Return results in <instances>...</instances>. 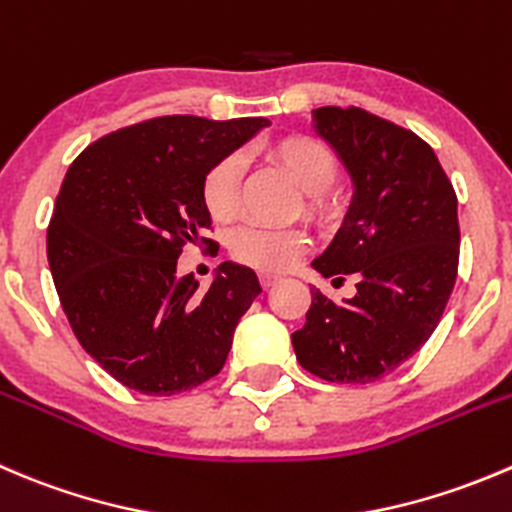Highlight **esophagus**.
I'll return each instance as SVG.
<instances>
[{"label": "esophagus", "mask_w": 512, "mask_h": 512, "mask_svg": "<svg viewBox=\"0 0 512 512\" xmlns=\"http://www.w3.org/2000/svg\"><path fill=\"white\" fill-rule=\"evenodd\" d=\"M277 280H280V277L272 275V272H260V282H262V287H265V290H270V287L275 285Z\"/></svg>", "instance_id": "34e87169"}]
</instances>
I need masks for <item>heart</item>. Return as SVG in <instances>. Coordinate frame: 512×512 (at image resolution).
<instances>
[{
	"label": "heart",
	"instance_id": "b5f03b06",
	"mask_svg": "<svg viewBox=\"0 0 512 512\" xmlns=\"http://www.w3.org/2000/svg\"><path fill=\"white\" fill-rule=\"evenodd\" d=\"M275 157L305 192H310V210H325V190L335 185L340 177V162L335 152L322 145L315 137L292 135L275 145ZM242 177V157L237 152L222 155L210 165L202 177V205L212 220L227 222L237 212V187ZM307 232L300 227H265L247 225L230 232L232 257L262 272H282L295 265L307 250Z\"/></svg>",
	"mask_w": 512,
	"mask_h": 512
}]
</instances>
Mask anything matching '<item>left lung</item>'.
<instances>
[{
    "instance_id": "1",
    "label": "left lung",
    "mask_w": 512,
    "mask_h": 512,
    "mask_svg": "<svg viewBox=\"0 0 512 512\" xmlns=\"http://www.w3.org/2000/svg\"><path fill=\"white\" fill-rule=\"evenodd\" d=\"M315 130L345 162L355 195L312 267L357 275V295L332 302L312 290L292 347L312 375L365 385L410 360L443 317L458 277V197L433 147L395 122L320 107Z\"/></svg>"
}]
</instances>
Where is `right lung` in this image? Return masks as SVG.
<instances>
[{
	"mask_svg": "<svg viewBox=\"0 0 512 512\" xmlns=\"http://www.w3.org/2000/svg\"><path fill=\"white\" fill-rule=\"evenodd\" d=\"M265 117L145 119L92 142L69 167L47 230V260L79 345L145 395L192 390L222 370L262 292L250 267L222 262L210 290L177 275L187 242H210L202 177Z\"/></svg>",
	"mask_w": 512,
	"mask_h": 512,
	"instance_id": "right-lung-1",
	"label": "right lung"
}]
</instances>
